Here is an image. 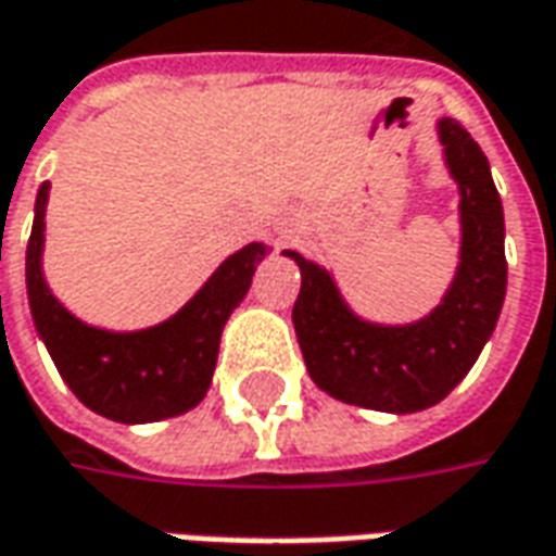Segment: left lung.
<instances>
[{
  "mask_svg": "<svg viewBox=\"0 0 556 556\" xmlns=\"http://www.w3.org/2000/svg\"><path fill=\"white\" fill-rule=\"evenodd\" d=\"M443 155L459 182L462 263L443 303L407 327H379L352 315L333 278L296 260L303 287L293 327L308 376L330 397L382 413L434 407L475 367L505 303V217L490 162L456 118L438 122Z\"/></svg>",
  "mask_w": 556,
  "mask_h": 556,
  "instance_id": "left-lung-1",
  "label": "left lung"
}]
</instances>
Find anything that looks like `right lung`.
<instances>
[{
  "instance_id": "add662e5",
  "label": "right lung",
  "mask_w": 556,
  "mask_h": 556,
  "mask_svg": "<svg viewBox=\"0 0 556 556\" xmlns=\"http://www.w3.org/2000/svg\"><path fill=\"white\" fill-rule=\"evenodd\" d=\"M45 204L48 182L39 186L26 244V293L36 330L63 382L85 407L125 426L159 422L195 407L211 389L223 327L244 300L266 248L248 244L232 253L165 324L137 333H110L73 318L45 285Z\"/></svg>"
}]
</instances>
